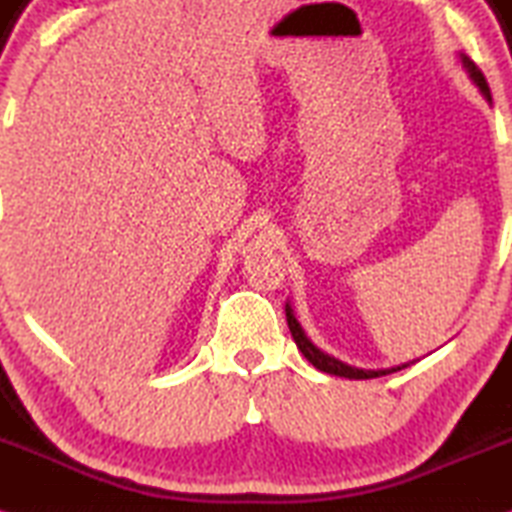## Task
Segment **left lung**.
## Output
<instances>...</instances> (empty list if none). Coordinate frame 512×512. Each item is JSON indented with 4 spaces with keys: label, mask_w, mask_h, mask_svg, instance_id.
Listing matches in <instances>:
<instances>
[{
    "label": "left lung",
    "mask_w": 512,
    "mask_h": 512,
    "mask_svg": "<svg viewBox=\"0 0 512 512\" xmlns=\"http://www.w3.org/2000/svg\"><path fill=\"white\" fill-rule=\"evenodd\" d=\"M462 64H465V69L470 71L472 81L477 83L479 90H482L484 98L491 100L489 83H486L482 69H479V66L474 64L470 57H465V54H462ZM285 311H287V326H290V333H292L294 342H297V347H299V350H302L304 357L309 359V362L314 364L318 371H326V374L345 376V378H376V376H386V374H390V371H364V369H354V366L342 364V362H338V359H335V357H330V354L321 352V350H318V347L314 345V342H311V340L304 335L302 326H299L297 318H294V314H292V306H290V304L285 306ZM393 371H395V369H393Z\"/></svg>",
    "instance_id": "left-lung-1"
}]
</instances>
